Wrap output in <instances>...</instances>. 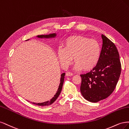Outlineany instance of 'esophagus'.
<instances>
[{
  "mask_svg": "<svg viewBox=\"0 0 129 129\" xmlns=\"http://www.w3.org/2000/svg\"><path fill=\"white\" fill-rule=\"evenodd\" d=\"M73 75V73L71 72H67L66 73V76H71Z\"/></svg>",
  "mask_w": 129,
  "mask_h": 129,
  "instance_id": "obj_1",
  "label": "esophagus"
}]
</instances>
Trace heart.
I'll return each mask as SVG.
<instances>
[{
  "label": "heart",
  "mask_w": 129,
  "mask_h": 129,
  "mask_svg": "<svg viewBox=\"0 0 129 129\" xmlns=\"http://www.w3.org/2000/svg\"><path fill=\"white\" fill-rule=\"evenodd\" d=\"M64 47L58 50L59 60L64 66L71 63L73 57L76 68L87 71L94 68L100 58V45L96 40L88 37L80 35L70 37L65 40Z\"/></svg>",
  "instance_id": "1"
}]
</instances>
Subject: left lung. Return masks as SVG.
Segmentation results:
<instances>
[{"instance_id": "1", "label": "left lung", "mask_w": 129, "mask_h": 129, "mask_svg": "<svg viewBox=\"0 0 129 129\" xmlns=\"http://www.w3.org/2000/svg\"><path fill=\"white\" fill-rule=\"evenodd\" d=\"M102 38V47L98 64L90 72L80 75L81 94L92 102H97L111 95L121 72V63L116 45L104 35Z\"/></svg>"}]
</instances>
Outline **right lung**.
I'll list each match as a JSON object with an SVG mask.
<instances>
[{"label":"right lung","instance_id":"obj_1","mask_svg":"<svg viewBox=\"0 0 129 129\" xmlns=\"http://www.w3.org/2000/svg\"><path fill=\"white\" fill-rule=\"evenodd\" d=\"M56 36L55 34H50L49 35H38L37 37H55ZM65 73H63V74H61V78H60V84L58 87V90H57V92L56 93V94L54 95V96L50 100V101H48L46 102H42V103H34L33 102L32 103L34 104L35 105H37V106H49L50 105H51V104L54 102L56 101V100L57 99V98L58 97V96L59 95L61 90L62 89V87H63V82H64V76H65Z\"/></svg>","mask_w":129,"mask_h":129}]
</instances>
